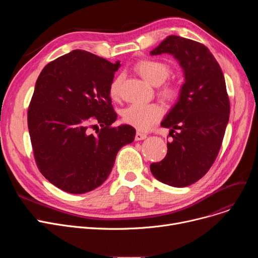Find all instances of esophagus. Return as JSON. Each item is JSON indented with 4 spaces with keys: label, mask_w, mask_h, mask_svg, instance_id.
Masks as SVG:
<instances>
[{
    "label": "esophagus",
    "mask_w": 258,
    "mask_h": 258,
    "mask_svg": "<svg viewBox=\"0 0 258 258\" xmlns=\"http://www.w3.org/2000/svg\"><path fill=\"white\" fill-rule=\"evenodd\" d=\"M136 140L137 141H139V140H144V139H146L147 138V135L146 134H143V133H141V132H137L136 133Z\"/></svg>",
    "instance_id": "34e87169"
}]
</instances>
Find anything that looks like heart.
I'll list each match as a JSON object with an SVG mask.
<instances>
[{
	"mask_svg": "<svg viewBox=\"0 0 258 258\" xmlns=\"http://www.w3.org/2000/svg\"><path fill=\"white\" fill-rule=\"evenodd\" d=\"M136 71L145 81L152 86L162 85L170 75V69L167 64L154 59L141 60L135 66ZM121 78H115L110 86V96L113 99L120 97ZM162 95L166 99H175L179 95L177 88L169 87L162 91ZM123 120L140 131L150 130L154 123L161 118L162 111L157 104H132L123 111Z\"/></svg>",
	"mask_w": 258,
	"mask_h": 258,
	"instance_id": "1",
	"label": "heart"
}]
</instances>
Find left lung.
Wrapping results in <instances>:
<instances>
[{"label": "left lung", "instance_id": "8db88e82", "mask_svg": "<svg viewBox=\"0 0 258 258\" xmlns=\"http://www.w3.org/2000/svg\"><path fill=\"white\" fill-rule=\"evenodd\" d=\"M170 54L182 68L184 84L177 102L161 122L169 128L165 158L151 164L154 177L172 187L199 181L218 156L229 121L230 103L220 64L207 47L169 35L151 55ZM179 129V132H175Z\"/></svg>", "mask_w": 258, "mask_h": 258}]
</instances>
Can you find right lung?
Masks as SVG:
<instances>
[{"label":"right lung","mask_w":258,"mask_h":258,"mask_svg":"<svg viewBox=\"0 0 258 258\" xmlns=\"http://www.w3.org/2000/svg\"><path fill=\"white\" fill-rule=\"evenodd\" d=\"M119 67L120 61L73 50L49 62L36 80L28 110L34 158L44 177L66 192L99 187L118 151L135 139L132 125L112 126L117 114L110 86ZM91 124L102 126L97 135L89 134Z\"/></svg>","instance_id":"right-lung-1"}]
</instances>
